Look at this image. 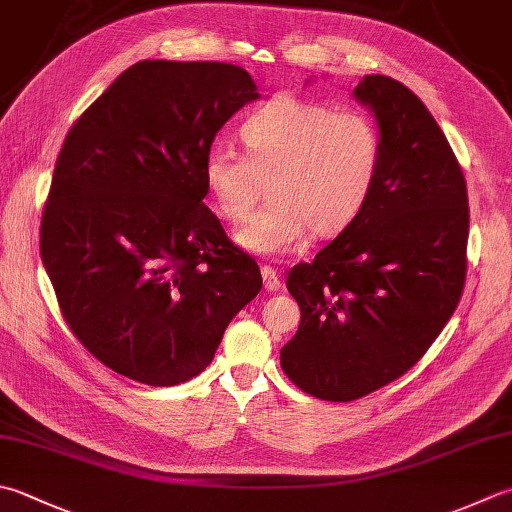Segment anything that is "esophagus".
I'll use <instances>...</instances> for the list:
<instances>
[{
	"label": "esophagus",
	"instance_id": "34e87169",
	"mask_svg": "<svg viewBox=\"0 0 512 512\" xmlns=\"http://www.w3.org/2000/svg\"><path fill=\"white\" fill-rule=\"evenodd\" d=\"M262 277H264V288L275 293V290L282 288V279H279L277 270L273 266H262Z\"/></svg>",
	"mask_w": 512,
	"mask_h": 512
}]
</instances>
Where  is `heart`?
Listing matches in <instances>:
<instances>
[{
	"instance_id": "1",
	"label": "heart",
	"mask_w": 512,
	"mask_h": 512,
	"mask_svg": "<svg viewBox=\"0 0 512 512\" xmlns=\"http://www.w3.org/2000/svg\"><path fill=\"white\" fill-rule=\"evenodd\" d=\"M246 153L217 144L204 155V184L219 213L242 219L270 179L273 202L235 230L257 255L288 253L306 237L335 235L353 224L377 186L382 130L362 110H335L277 95L242 124Z\"/></svg>"
}]
</instances>
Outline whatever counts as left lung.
<instances>
[{"mask_svg":"<svg viewBox=\"0 0 512 512\" xmlns=\"http://www.w3.org/2000/svg\"><path fill=\"white\" fill-rule=\"evenodd\" d=\"M353 95L382 130V173L355 222L288 273L302 322L279 353L290 382L326 402L413 368L466 282V179L442 128L393 77L366 75Z\"/></svg>","mask_w":512,"mask_h":512,"instance_id":"8db88e82","label":"left lung"}]
</instances>
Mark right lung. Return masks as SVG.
I'll return each mask as SVG.
<instances>
[{
    "label": "right lung",
    "mask_w": 512,
    "mask_h": 512,
    "mask_svg": "<svg viewBox=\"0 0 512 512\" xmlns=\"http://www.w3.org/2000/svg\"><path fill=\"white\" fill-rule=\"evenodd\" d=\"M255 99L235 64L144 59L68 130L39 253L66 324L115 373L188 382L262 290L255 259L204 204L202 173L215 135Z\"/></svg>",
    "instance_id": "right-lung-1"
}]
</instances>
